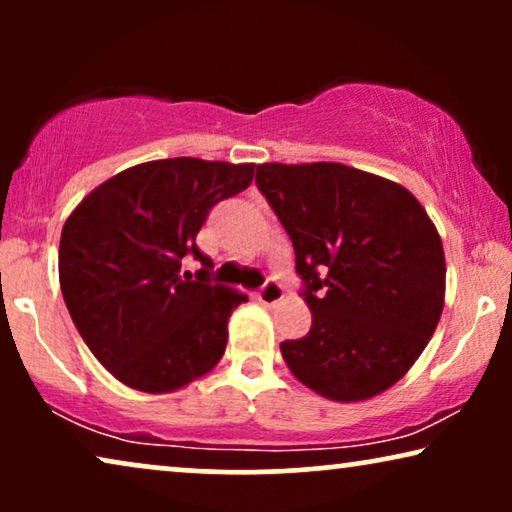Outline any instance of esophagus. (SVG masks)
<instances>
[{
	"instance_id": "34e87169",
	"label": "esophagus",
	"mask_w": 512,
	"mask_h": 512,
	"mask_svg": "<svg viewBox=\"0 0 512 512\" xmlns=\"http://www.w3.org/2000/svg\"><path fill=\"white\" fill-rule=\"evenodd\" d=\"M284 298V289L282 286H279L275 279H270V282H265V286L261 291H258V300H261L263 305H277L279 300Z\"/></svg>"
}]
</instances>
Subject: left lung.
Instances as JSON below:
<instances>
[{
  "instance_id": "8db88e82",
  "label": "left lung",
  "mask_w": 512,
  "mask_h": 512,
  "mask_svg": "<svg viewBox=\"0 0 512 512\" xmlns=\"http://www.w3.org/2000/svg\"><path fill=\"white\" fill-rule=\"evenodd\" d=\"M256 184L282 221L312 328L284 340L314 394L368 401L401 380L445 305V251L408 188L342 163H263Z\"/></svg>"
}]
</instances>
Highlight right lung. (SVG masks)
Masks as SVG:
<instances>
[{"instance_id":"right-lung-1","label":"right lung","mask_w":512,"mask_h":512,"mask_svg":"<svg viewBox=\"0 0 512 512\" xmlns=\"http://www.w3.org/2000/svg\"><path fill=\"white\" fill-rule=\"evenodd\" d=\"M254 163L165 158L132 165L93 188L60 235V289L95 359L146 394H170L221 361L228 319L244 293L209 284L212 258L195 235L216 202L244 191ZM203 263L198 283L180 258Z\"/></svg>"}]
</instances>
